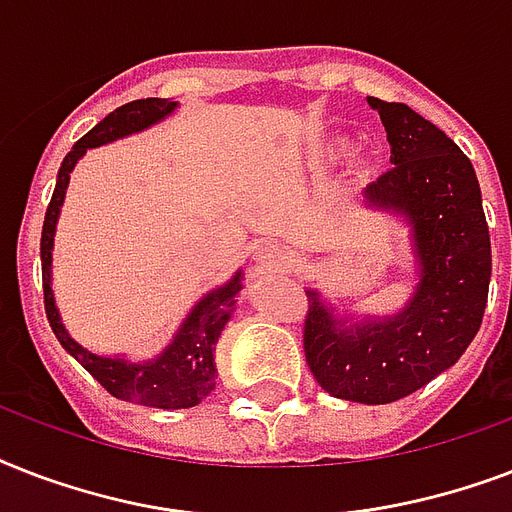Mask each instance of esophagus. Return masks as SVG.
<instances>
[{
	"mask_svg": "<svg viewBox=\"0 0 512 512\" xmlns=\"http://www.w3.org/2000/svg\"><path fill=\"white\" fill-rule=\"evenodd\" d=\"M252 260H255L263 271H279L281 265L287 263V252L276 239H263L257 241L252 249Z\"/></svg>",
	"mask_w": 512,
	"mask_h": 512,
	"instance_id": "obj_1",
	"label": "esophagus"
}]
</instances>
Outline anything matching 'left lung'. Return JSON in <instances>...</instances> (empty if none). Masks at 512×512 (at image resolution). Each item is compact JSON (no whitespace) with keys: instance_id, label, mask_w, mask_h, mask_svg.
Listing matches in <instances>:
<instances>
[{"instance_id":"left-lung-1","label":"left lung","mask_w":512,"mask_h":512,"mask_svg":"<svg viewBox=\"0 0 512 512\" xmlns=\"http://www.w3.org/2000/svg\"><path fill=\"white\" fill-rule=\"evenodd\" d=\"M369 106L385 124L393 167L366 196L412 220L420 284L404 313L350 329L308 292L303 348L327 393L390 404L449 369L478 335L492 241L476 170L460 146L406 103L369 98Z\"/></svg>"}]
</instances>
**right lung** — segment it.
Listing matches in <instances>:
<instances>
[{
  "mask_svg": "<svg viewBox=\"0 0 512 512\" xmlns=\"http://www.w3.org/2000/svg\"><path fill=\"white\" fill-rule=\"evenodd\" d=\"M177 103L170 98H146L124 103L108 114L98 127H92L82 140H76V146L68 151L58 170V183L52 191V199L44 212L42 225V281H44V311H47V321H50L52 332L58 337V342L111 393L114 398L130 401V404L154 406V409H188L196 406L204 396L212 393L215 388V345L217 337L228 324L236 305V292L241 289L239 276H233L231 284L215 289L212 295H207L191 316L185 319L180 332L175 335L172 345L164 350L162 356L146 364H127L124 358H103L95 356L90 350H84L79 342L68 337V332L60 324L58 308L52 300L50 289V263H52V233H55V223H58L60 204L66 196L68 175L74 170V164L87 154V148L103 146L116 138H124L130 132L146 130L154 122L164 119L167 114L175 111Z\"/></svg>",
  "mask_w": 512,
  "mask_h": 512,
  "instance_id": "1",
  "label": "right lung"
}]
</instances>
